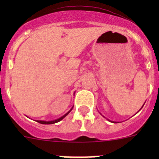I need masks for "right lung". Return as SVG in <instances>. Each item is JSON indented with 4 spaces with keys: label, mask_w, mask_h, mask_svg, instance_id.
I'll return each instance as SVG.
<instances>
[{
    "label": "right lung",
    "mask_w": 159,
    "mask_h": 159,
    "mask_svg": "<svg viewBox=\"0 0 159 159\" xmlns=\"http://www.w3.org/2000/svg\"><path fill=\"white\" fill-rule=\"evenodd\" d=\"M71 110H72V108H71V110H70L69 111L67 112V113H66L65 115H64V116H63L62 117L59 118V119H56V120H53V121H42V120H36V122H38V123H41V124H53V123H58V122L61 121V120H62V119H64V117H66V116H67V115H68V114H69V112L71 111Z\"/></svg>",
    "instance_id": "right-lung-1"
}]
</instances>
